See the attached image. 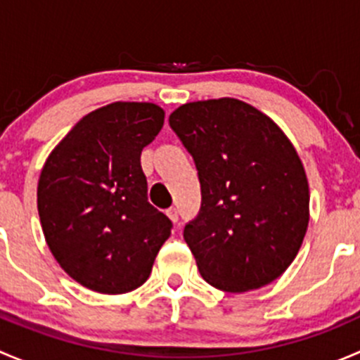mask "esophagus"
<instances>
[{
  "label": "esophagus",
  "instance_id": "1",
  "mask_svg": "<svg viewBox=\"0 0 360 360\" xmlns=\"http://www.w3.org/2000/svg\"><path fill=\"white\" fill-rule=\"evenodd\" d=\"M167 216L170 217V221H172V223H177V221H179V212H177L176 207H170V209L167 210Z\"/></svg>",
  "mask_w": 360,
  "mask_h": 360
}]
</instances>
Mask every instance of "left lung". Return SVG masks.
<instances>
[{"label": "left lung", "instance_id": "8db88e82", "mask_svg": "<svg viewBox=\"0 0 360 360\" xmlns=\"http://www.w3.org/2000/svg\"><path fill=\"white\" fill-rule=\"evenodd\" d=\"M200 181V210L184 240L202 277L228 292L281 277L308 226L307 174L282 130L250 104L212 99L169 116Z\"/></svg>", "mask_w": 360, "mask_h": 360}]
</instances>
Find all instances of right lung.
<instances>
[{"instance_id": "1", "label": "right lung", "mask_w": 360, "mask_h": 360, "mask_svg": "<svg viewBox=\"0 0 360 360\" xmlns=\"http://www.w3.org/2000/svg\"><path fill=\"white\" fill-rule=\"evenodd\" d=\"M162 108L112 103L83 116L52 151L38 183L43 233L63 270L85 288L129 292L148 281L172 221L148 202L141 151Z\"/></svg>"}]
</instances>
